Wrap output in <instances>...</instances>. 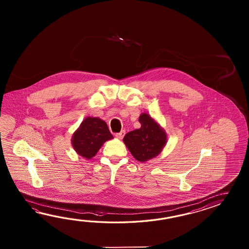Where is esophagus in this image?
<instances>
[{
    "mask_svg": "<svg viewBox=\"0 0 249 249\" xmlns=\"http://www.w3.org/2000/svg\"><path fill=\"white\" fill-rule=\"evenodd\" d=\"M124 134H125V131L123 130L121 132L116 133V137L118 138V139H122L124 136Z\"/></svg>",
    "mask_w": 249,
    "mask_h": 249,
    "instance_id": "34e87169",
    "label": "esophagus"
}]
</instances>
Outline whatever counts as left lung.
<instances>
[{
	"label": "left lung",
	"mask_w": 249,
	"mask_h": 249,
	"mask_svg": "<svg viewBox=\"0 0 249 249\" xmlns=\"http://www.w3.org/2000/svg\"><path fill=\"white\" fill-rule=\"evenodd\" d=\"M139 122L142 127L127 132L124 142L134 159L145 162L161 152L166 142V134L148 114H142Z\"/></svg>",
	"instance_id": "1"
}]
</instances>
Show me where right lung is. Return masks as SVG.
<instances>
[{
  "mask_svg": "<svg viewBox=\"0 0 249 249\" xmlns=\"http://www.w3.org/2000/svg\"><path fill=\"white\" fill-rule=\"evenodd\" d=\"M113 139L106 123L98 117H87L72 137V145L80 156L90 159L102 144Z\"/></svg>",
  "mask_w": 249,
  "mask_h": 249,
  "instance_id": "obj_1",
  "label": "right lung"
}]
</instances>
